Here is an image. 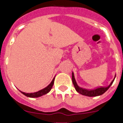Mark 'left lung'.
Listing matches in <instances>:
<instances>
[{
  "label": "left lung",
  "instance_id": "8db88e82",
  "mask_svg": "<svg viewBox=\"0 0 123 123\" xmlns=\"http://www.w3.org/2000/svg\"><path fill=\"white\" fill-rule=\"evenodd\" d=\"M116 77V76H115ZM115 78L113 79L111 82L110 83L108 86L107 87H100L98 88H97V89H92V90H88L86 89H82V88L78 86L76 82V80H75L74 76V73H72V81L73 83V85L75 87V89L76 90V91L78 92H79V94H82L83 95H86V96H89V97H95V96H98V95H102V94L105 93L107 90L110 88V87L111 86V84L113 82L114 80H115Z\"/></svg>",
  "mask_w": 123,
  "mask_h": 123
}]
</instances>
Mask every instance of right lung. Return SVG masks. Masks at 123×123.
I'll use <instances>...</instances> for the list:
<instances>
[{"mask_svg": "<svg viewBox=\"0 0 123 123\" xmlns=\"http://www.w3.org/2000/svg\"><path fill=\"white\" fill-rule=\"evenodd\" d=\"M54 80H55V78L53 79L52 82H50L49 85L48 86H47L46 87H45L44 89L42 90H40V91H37L36 92H34V93H25V92H20L22 93L23 94H24L25 95H26V97H32V98H34V97H41L42 95H44L45 94H47L48 92H49L50 91V90L52 89V86L54 85Z\"/></svg>", "mask_w": 123, "mask_h": 123, "instance_id": "1", "label": "right lung"}]
</instances>
